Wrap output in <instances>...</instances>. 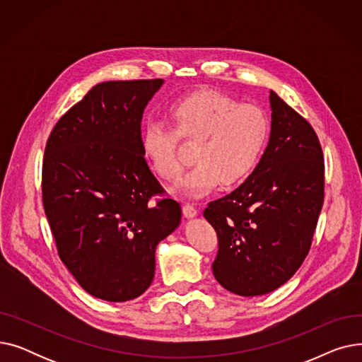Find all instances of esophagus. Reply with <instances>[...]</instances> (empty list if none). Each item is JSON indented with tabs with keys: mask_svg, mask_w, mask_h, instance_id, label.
Returning a JSON list of instances; mask_svg holds the SVG:
<instances>
[{
	"mask_svg": "<svg viewBox=\"0 0 362 362\" xmlns=\"http://www.w3.org/2000/svg\"><path fill=\"white\" fill-rule=\"evenodd\" d=\"M182 210H183V216L186 218H194V217L198 216V210L192 204H185Z\"/></svg>",
	"mask_w": 362,
	"mask_h": 362,
	"instance_id": "1",
	"label": "esophagus"
}]
</instances>
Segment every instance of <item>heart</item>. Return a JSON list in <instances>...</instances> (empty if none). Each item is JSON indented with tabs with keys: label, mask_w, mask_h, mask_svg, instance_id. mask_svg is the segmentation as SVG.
Here are the masks:
<instances>
[{
	"label": "heart",
	"mask_w": 362,
	"mask_h": 362,
	"mask_svg": "<svg viewBox=\"0 0 362 362\" xmlns=\"http://www.w3.org/2000/svg\"><path fill=\"white\" fill-rule=\"evenodd\" d=\"M165 119L151 116L142 132L144 156L156 173L167 180L182 171L177 145L180 135L197 141V164L176 183L175 191L191 198L210 194L220 183L235 186L255 170L269 139L265 112L239 104L218 92L201 90L170 105Z\"/></svg>",
	"instance_id": "b5f03b06"
}]
</instances>
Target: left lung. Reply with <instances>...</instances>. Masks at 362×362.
<instances>
[{
	"instance_id": "obj_1",
	"label": "left lung",
	"mask_w": 362,
	"mask_h": 362,
	"mask_svg": "<svg viewBox=\"0 0 362 362\" xmlns=\"http://www.w3.org/2000/svg\"><path fill=\"white\" fill-rule=\"evenodd\" d=\"M272 127L255 170L204 217L218 236L213 274L224 289L258 296L305 259L325 199L322 151L311 124L270 90Z\"/></svg>"
}]
</instances>
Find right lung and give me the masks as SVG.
Listing matches in <instances>:
<instances>
[{
  "label": "right lung",
  "mask_w": 362,
  "mask_h": 362,
  "mask_svg": "<svg viewBox=\"0 0 362 362\" xmlns=\"http://www.w3.org/2000/svg\"><path fill=\"white\" fill-rule=\"evenodd\" d=\"M163 79L95 85L52 129L42 165V199L63 264L92 296H141L156 273L157 245L182 220L142 151L144 110Z\"/></svg>",
  "instance_id": "add662e5"
}]
</instances>
